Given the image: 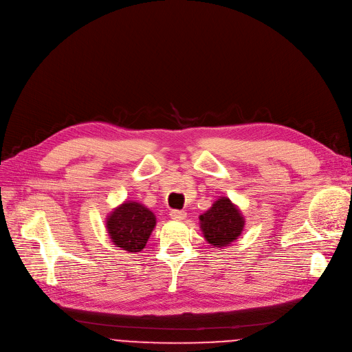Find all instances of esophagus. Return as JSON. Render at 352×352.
Returning <instances> with one entry per match:
<instances>
[{
	"mask_svg": "<svg viewBox=\"0 0 352 352\" xmlns=\"http://www.w3.org/2000/svg\"><path fill=\"white\" fill-rule=\"evenodd\" d=\"M170 217L175 220H183L186 219V212L184 210H170Z\"/></svg>",
	"mask_w": 352,
	"mask_h": 352,
	"instance_id": "esophagus-1",
	"label": "esophagus"
}]
</instances>
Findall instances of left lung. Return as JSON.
I'll return each instance as SVG.
<instances>
[{"instance_id": "1", "label": "left lung", "mask_w": 352, "mask_h": 352, "mask_svg": "<svg viewBox=\"0 0 352 352\" xmlns=\"http://www.w3.org/2000/svg\"><path fill=\"white\" fill-rule=\"evenodd\" d=\"M200 227L209 244L221 249L241 234L244 219L230 199L221 197L200 216Z\"/></svg>"}]
</instances>
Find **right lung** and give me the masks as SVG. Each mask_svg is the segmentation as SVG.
Returning <instances> with one entry per match:
<instances>
[{"label": "right lung", "mask_w": 352, "mask_h": 352, "mask_svg": "<svg viewBox=\"0 0 352 352\" xmlns=\"http://www.w3.org/2000/svg\"><path fill=\"white\" fill-rule=\"evenodd\" d=\"M155 214L136 201H126L107 220V229L112 241L128 253L140 252L155 229Z\"/></svg>", "instance_id": "right-lung-1"}]
</instances>
